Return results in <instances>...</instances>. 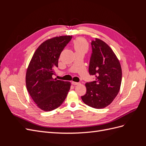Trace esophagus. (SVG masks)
Returning a JSON list of instances; mask_svg holds the SVG:
<instances>
[{"label": "esophagus", "mask_w": 146, "mask_h": 146, "mask_svg": "<svg viewBox=\"0 0 146 146\" xmlns=\"http://www.w3.org/2000/svg\"><path fill=\"white\" fill-rule=\"evenodd\" d=\"M79 83L78 82H72V85H78Z\"/></svg>", "instance_id": "obj_1"}]
</instances>
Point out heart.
Wrapping results in <instances>:
<instances>
[{"mask_svg": "<svg viewBox=\"0 0 146 146\" xmlns=\"http://www.w3.org/2000/svg\"><path fill=\"white\" fill-rule=\"evenodd\" d=\"M74 47L76 52L82 51L85 52L88 50V44L85 39L83 38H78L74 41Z\"/></svg>", "mask_w": 146, "mask_h": 146, "instance_id": "obj_1", "label": "heart"}]
</instances>
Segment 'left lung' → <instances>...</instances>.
Wrapping results in <instances>:
<instances>
[{
	"mask_svg": "<svg viewBox=\"0 0 146 146\" xmlns=\"http://www.w3.org/2000/svg\"><path fill=\"white\" fill-rule=\"evenodd\" d=\"M92 53L89 73L95 80L87 82L83 102L91 107L100 109L107 107L117 95L122 81L121 66L110 47L96 38L91 41Z\"/></svg>",
	"mask_w": 146,
	"mask_h": 146,
	"instance_id": "8db88e82",
	"label": "left lung"
}]
</instances>
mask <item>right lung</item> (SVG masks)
Segmentation results:
<instances>
[{"instance_id": "right-lung-1", "label": "right lung", "mask_w": 146, "mask_h": 146, "mask_svg": "<svg viewBox=\"0 0 146 146\" xmlns=\"http://www.w3.org/2000/svg\"><path fill=\"white\" fill-rule=\"evenodd\" d=\"M71 36L55 37L43 42L31 60L26 72L27 89L38 107L50 111L63 104L70 83L52 78L58 68L60 55L71 40Z\"/></svg>"}]
</instances>
